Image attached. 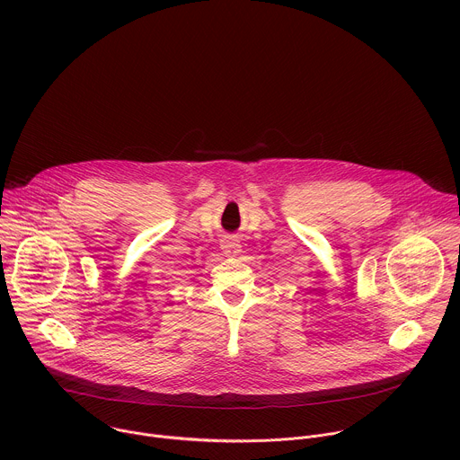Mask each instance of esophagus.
I'll list each match as a JSON object with an SVG mask.
<instances>
[{
  "instance_id": "1",
  "label": "esophagus",
  "mask_w": 460,
  "mask_h": 460,
  "mask_svg": "<svg viewBox=\"0 0 460 460\" xmlns=\"http://www.w3.org/2000/svg\"><path fill=\"white\" fill-rule=\"evenodd\" d=\"M222 249H224V252L227 256H236L240 252V243H238V240L234 236H226L222 240Z\"/></svg>"
}]
</instances>
